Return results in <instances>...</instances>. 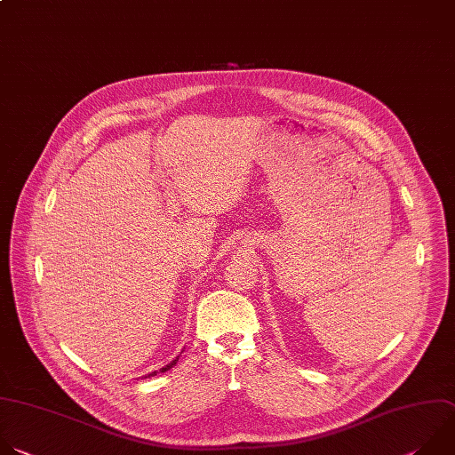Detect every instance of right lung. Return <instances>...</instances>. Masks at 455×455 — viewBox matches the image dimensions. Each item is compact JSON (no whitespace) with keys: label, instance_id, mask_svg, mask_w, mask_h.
I'll return each instance as SVG.
<instances>
[{"label":"right lung","instance_id":"add662e5","mask_svg":"<svg viewBox=\"0 0 455 455\" xmlns=\"http://www.w3.org/2000/svg\"><path fill=\"white\" fill-rule=\"evenodd\" d=\"M177 360H179V358H175V360H172V362H170V364H168V366H164V368H161V370H159V371H161V373H164V371H168V370H170V368H173V366H175V364H177ZM159 371H152V373H150V375H147V377H145V379H148V377H154V375H157V373H159Z\"/></svg>","mask_w":455,"mask_h":455}]
</instances>
